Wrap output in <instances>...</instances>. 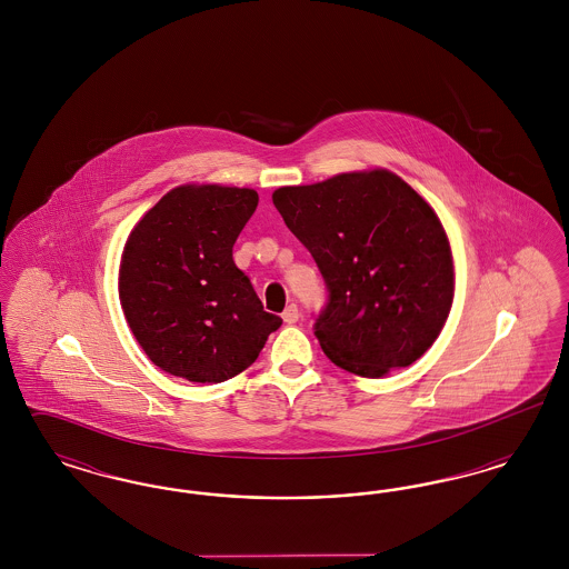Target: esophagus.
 Instances as JSON below:
<instances>
[{"instance_id":"esophagus-1","label":"esophagus","mask_w":569,"mask_h":569,"mask_svg":"<svg viewBox=\"0 0 569 569\" xmlns=\"http://www.w3.org/2000/svg\"><path fill=\"white\" fill-rule=\"evenodd\" d=\"M281 318H283V322H286V325H297L298 318H300L297 305H288V307H286V311L281 313Z\"/></svg>"}]
</instances>
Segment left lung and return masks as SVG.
<instances>
[{
  "mask_svg": "<svg viewBox=\"0 0 569 569\" xmlns=\"http://www.w3.org/2000/svg\"><path fill=\"white\" fill-rule=\"evenodd\" d=\"M272 204L325 277L316 322L326 356L360 378L409 367L443 330L455 258L433 207L386 168L272 191Z\"/></svg>",
  "mask_w": 569,
  "mask_h": 569,
  "instance_id": "1",
  "label": "left lung"
}]
</instances>
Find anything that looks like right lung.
<instances>
[{
	"instance_id": "add662e5",
	"label": "right lung",
	"mask_w": 569,
	"mask_h": 569,
	"mask_svg": "<svg viewBox=\"0 0 569 569\" xmlns=\"http://www.w3.org/2000/svg\"><path fill=\"white\" fill-rule=\"evenodd\" d=\"M256 207V190L186 183L132 228L119 302L138 346L166 373L198 383L234 378L281 326L232 260Z\"/></svg>"
}]
</instances>
